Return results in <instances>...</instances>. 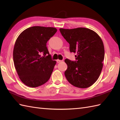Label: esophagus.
Returning a JSON list of instances; mask_svg holds the SVG:
<instances>
[{
  "mask_svg": "<svg viewBox=\"0 0 120 120\" xmlns=\"http://www.w3.org/2000/svg\"><path fill=\"white\" fill-rule=\"evenodd\" d=\"M62 62V60H57V63H60V62Z\"/></svg>",
  "mask_w": 120,
  "mask_h": 120,
  "instance_id": "34e87169",
  "label": "esophagus"
}]
</instances>
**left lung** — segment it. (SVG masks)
Here are the masks:
<instances>
[{
    "label": "left lung",
    "mask_w": 120,
    "mask_h": 120,
    "mask_svg": "<svg viewBox=\"0 0 120 120\" xmlns=\"http://www.w3.org/2000/svg\"><path fill=\"white\" fill-rule=\"evenodd\" d=\"M59 30L69 43L70 52L76 53L75 61L64 60L68 65L66 78L76 87H89L98 79L102 70L105 56L102 40L95 32L86 28Z\"/></svg>",
    "instance_id": "left-lung-1"
}]
</instances>
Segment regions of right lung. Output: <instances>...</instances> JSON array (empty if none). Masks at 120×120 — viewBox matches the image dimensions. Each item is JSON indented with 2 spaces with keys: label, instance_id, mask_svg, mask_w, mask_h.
<instances>
[{
  "label": "right lung",
  "instance_id": "right-lung-1",
  "mask_svg": "<svg viewBox=\"0 0 120 120\" xmlns=\"http://www.w3.org/2000/svg\"><path fill=\"white\" fill-rule=\"evenodd\" d=\"M57 31L53 27L34 26L18 37L13 53L14 64L25 85L35 88L49 80L56 61L52 59L46 43Z\"/></svg>",
  "mask_w": 120,
  "mask_h": 120
}]
</instances>
